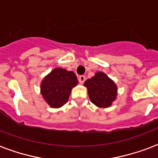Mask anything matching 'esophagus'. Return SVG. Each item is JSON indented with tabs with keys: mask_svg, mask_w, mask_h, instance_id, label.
Instances as JSON below:
<instances>
[{
	"mask_svg": "<svg viewBox=\"0 0 158 158\" xmlns=\"http://www.w3.org/2000/svg\"><path fill=\"white\" fill-rule=\"evenodd\" d=\"M78 81H79V82H80L81 84H83L84 81H85V76H79V77H78Z\"/></svg>",
	"mask_w": 158,
	"mask_h": 158,
	"instance_id": "1",
	"label": "esophagus"
}]
</instances>
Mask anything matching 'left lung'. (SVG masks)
<instances>
[{
  "label": "left lung",
  "mask_w": 158,
  "mask_h": 158,
  "mask_svg": "<svg viewBox=\"0 0 158 158\" xmlns=\"http://www.w3.org/2000/svg\"><path fill=\"white\" fill-rule=\"evenodd\" d=\"M90 101L100 108H107L117 98V85L106 73L98 72L85 81Z\"/></svg>",
  "instance_id": "obj_1"
}]
</instances>
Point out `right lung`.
<instances>
[{
	"label": "right lung",
	"instance_id": "add662e5",
	"mask_svg": "<svg viewBox=\"0 0 158 158\" xmlns=\"http://www.w3.org/2000/svg\"><path fill=\"white\" fill-rule=\"evenodd\" d=\"M77 84V77L73 72L56 68L43 79L40 92L50 107L60 108L68 102L72 89Z\"/></svg>",
	"mask_w": 158,
	"mask_h": 158
}]
</instances>
